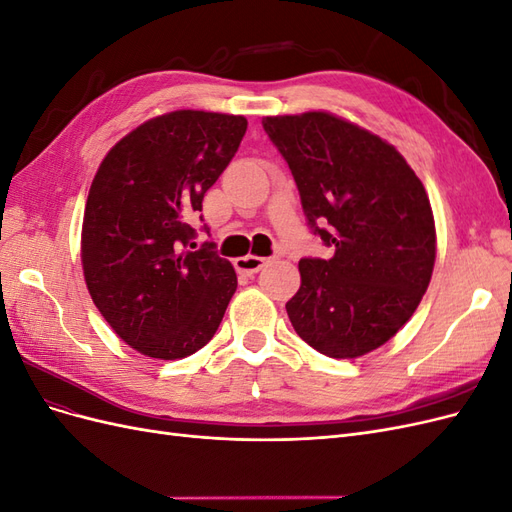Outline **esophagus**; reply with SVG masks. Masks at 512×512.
<instances>
[{"mask_svg": "<svg viewBox=\"0 0 512 512\" xmlns=\"http://www.w3.org/2000/svg\"><path fill=\"white\" fill-rule=\"evenodd\" d=\"M265 262H267L265 258L247 254V256H241V258H237V260H235V267H237V271H239V273L254 275V273H258L262 267H265Z\"/></svg>", "mask_w": 512, "mask_h": 512, "instance_id": "1", "label": "esophagus"}]
</instances>
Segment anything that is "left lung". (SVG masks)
Segmentation results:
<instances>
[{
	"label": "left lung",
	"mask_w": 512,
	"mask_h": 512,
	"mask_svg": "<svg viewBox=\"0 0 512 512\" xmlns=\"http://www.w3.org/2000/svg\"><path fill=\"white\" fill-rule=\"evenodd\" d=\"M299 188L307 226L331 258H301L286 303L294 331L331 359H356L404 327L429 286L436 226L401 153L331 113L265 117Z\"/></svg>",
	"instance_id": "8db88e82"
}]
</instances>
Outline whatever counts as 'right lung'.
Instances as JSON below:
<instances>
[{
    "label": "right lung",
    "instance_id": "1",
    "mask_svg": "<svg viewBox=\"0 0 512 512\" xmlns=\"http://www.w3.org/2000/svg\"><path fill=\"white\" fill-rule=\"evenodd\" d=\"M245 130L241 115L166 113L123 136L91 183L81 239L87 290L123 342L151 359L203 348L237 290L215 243L185 247Z\"/></svg>",
    "mask_w": 512,
    "mask_h": 512
}]
</instances>
